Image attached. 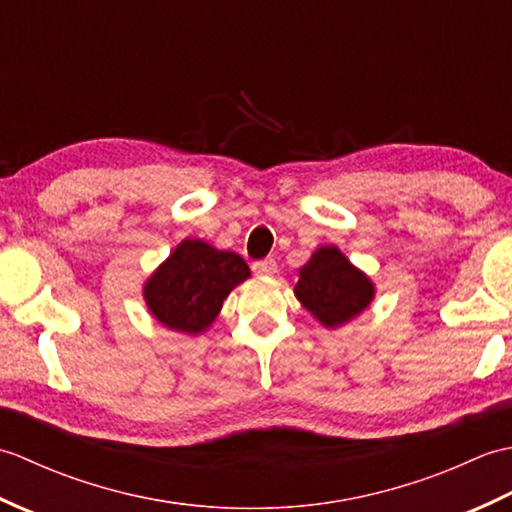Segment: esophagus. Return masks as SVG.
<instances>
[{
    "label": "esophagus",
    "mask_w": 512,
    "mask_h": 512,
    "mask_svg": "<svg viewBox=\"0 0 512 512\" xmlns=\"http://www.w3.org/2000/svg\"><path fill=\"white\" fill-rule=\"evenodd\" d=\"M253 273L255 275H262V277H270L277 273V262L273 257H266V259H259V262L253 264Z\"/></svg>",
    "instance_id": "1"
}]
</instances>
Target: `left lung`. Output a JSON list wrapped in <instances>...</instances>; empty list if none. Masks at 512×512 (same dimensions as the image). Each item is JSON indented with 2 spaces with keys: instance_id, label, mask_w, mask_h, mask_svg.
<instances>
[{
  "instance_id": "left-lung-1",
  "label": "left lung",
  "mask_w": 512,
  "mask_h": 512,
  "mask_svg": "<svg viewBox=\"0 0 512 512\" xmlns=\"http://www.w3.org/2000/svg\"><path fill=\"white\" fill-rule=\"evenodd\" d=\"M295 295L325 328L358 317L374 299V284L336 246H321L299 270Z\"/></svg>"
}]
</instances>
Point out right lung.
Returning a JSON list of instances; mask_svg holds the SVG:
<instances>
[{
	"label": "right lung",
	"mask_w": 512,
	"mask_h": 512,
	"mask_svg": "<svg viewBox=\"0 0 512 512\" xmlns=\"http://www.w3.org/2000/svg\"><path fill=\"white\" fill-rule=\"evenodd\" d=\"M250 277L246 262L231 250L202 239H184L147 279L149 312L169 330L200 334L215 321L224 299Z\"/></svg>",
	"instance_id": "1"
}]
</instances>
